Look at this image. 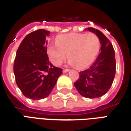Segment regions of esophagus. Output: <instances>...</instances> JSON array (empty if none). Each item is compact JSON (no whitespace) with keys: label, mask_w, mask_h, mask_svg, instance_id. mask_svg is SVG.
Returning <instances> with one entry per match:
<instances>
[{"label":"esophagus","mask_w":131,"mask_h":131,"mask_svg":"<svg viewBox=\"0 0 131 131\" xmlns=\"http://www.w3.org/2000/svg\"><path fill=\"white\" fill-rule=\"evenodd\" d=\"M69 71V69H63V73H66V72H67Z\"/></svg>","instance_id":"34e87169"}]
</instances>
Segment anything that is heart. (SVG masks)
<instances>
[{"mask_svg":"<svg viewBox=\"0 0 131 131\" xmlns=\"http://www.w3.org/2000/svg\"><path fill=\"white\" fill-rule=\"evenodd\" d=\"M100 49V39L96 34L72 32L57 36L55 45L50 44L47 47V54L55 66L60 65L67 54L69 62L84 69L95 60Z\"/></svg>","mask_w":131,"mask_h":131,"instance_id":"1","label":"heart"}]
</instances>
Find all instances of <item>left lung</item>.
Returning <instances> with one entry per match:
<instances>
[{"mask_svg": "<svg viewBox=\"0 0 131 131\" xmlns=\"http://www.w3.org/2000/svg\"><path fill=\"white\" fill-rule=\"evenodd\" d=\"M100 39L101 53L92 65L79 72L74 86L82 96L88 99L100 97L106 93L113 84L116 74L115 52L110 42L100 30L88 27Z\"/></svg>", "mask_w": 131, "mask_h": 131, "instance_id": "1", "label": "left lung"}]
</instances>
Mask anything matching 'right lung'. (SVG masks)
Segmentation results:
<instances>
[{"instance_id": "add662e5", "label": "right lung", "mask_w": 131, "mask_h": 131, "mask_svg": "<svg viewBox=\"0 0 131 131\" xmlns=\"http://www.w3.org/2000/svg\"><path fill=\"white\" fill-rule=\"evenodd\" d=\"M50 31L39 29L28 34L18 47L13 71L15 81L25 97L40 100L47 97L62 69L53 66L47 54Z\"/></svg>"}]
</instances>
